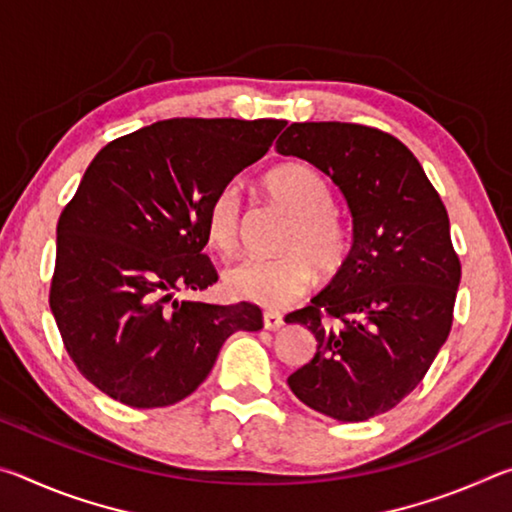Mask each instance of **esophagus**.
Segmentation results:
<instances>
[{
  "instance_id": "obj_1",
  "label": "esophagus",
  "mask_w": 512,
  "mask_h": 512,
  "mask_svg": "<svg viewBox=\"0 0 512 512\" xmlns=\"http://www.w3.org/2000/svg\"><path fill=\"white\" fill-rule=\"evenodd\" d=\"M284 325V318L282 314H277V311H264V327L271 329V332H275V329H280Z\"/></svg>"
}]
</instances>
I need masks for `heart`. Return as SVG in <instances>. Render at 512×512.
<instances>
[{"label": "heart", "instance_id": "obj_1", "mask_svg": "<svg viewBox=\"0 0 512 512\" xmlns=\"http://www.w3.org/2000/svg\"><path fill=\"white\" fill-rule=\"evenodd\" d=\"M264 185L277 203L293 214L284 237L287 253L273 259L248 257L230 266L223 284L232 298L277 309L296 302L314 280L316 266L334 273L350 253V232L332 210V189L318 169L289 162L268 173ZM207 241L221 253H232L241 237V194L235 185L216 192L205 216Z\"/></svg>", "mask_w": 512, "mask_h": 512}]
</instances>
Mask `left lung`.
<instances>
[{
    "mask_svg": "<svg viewBox=\"0 0 512 512\" xmlns=\"http://www.w3.org/2000/svg\"><path fill=\"white\" fill-rule=\"evenodd\" d=\"M275 149L332 178L352 214L339 273L284 318L318 343L289 388L309 409L363 422L400 404L447 341L461 282L449 216L415 155L377 128L305 121Z\"/></svg>",
    "mask_w": 512,
    "mask_h": 512,
    "instance_id": "obj_1",
    "label": "left lung"
}]
</instances>
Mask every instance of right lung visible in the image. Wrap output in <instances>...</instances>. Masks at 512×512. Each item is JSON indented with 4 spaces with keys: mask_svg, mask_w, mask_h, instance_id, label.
Returning a JSON list of instances; mask_svg holds the SVG:
<instances>
[{
    "mask_svg": "<svg viewBox=\"0 0 512 512\" xmlns=\"http://www.w3.org/2000/svg\"><path fill=\"white\" fill-rule=\"evenodd\" d=\"M282 119H167L112 140L56 228L49 307L81 375L112 400L158 409L192 395L230 334L262 329L250 302L178 300L219 280L205 216L257 162Z\"/></svg>",
    "mask_w": 512,
    "mask_h": 512,
    "instance_id": "right-lung-1",
    "label": "right lung"
}]
</instances>
